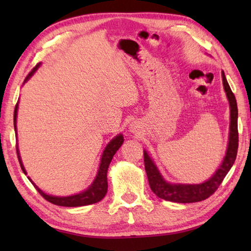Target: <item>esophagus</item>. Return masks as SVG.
<instances>
[{
  "mask_svg": "<svg viewBox=\"0 0 251 251\" xmlns=\"http://www.w3.org/2000/svg\"><path fill=\"white\" fill-rule=\"evenodd\" d=\"M137 128H138V126H137V124H136V123H133V124H130L131 131H135Z\"/></svg>",
  "mask_w": 251,
  "mask_h": 251,
  "instance_id": "1",
  "label": "esophagus"
}]
</instances>
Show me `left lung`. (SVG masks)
I'll return each instance as SVG.
<instances>
[{
    "label": "left lung",
    "mask_w": 251,
    "mask_h": 251,
    "mask_svg": "<svg viewBox=\"0 0 251 251\" xmlns=\"http://www.w3.org/2000/svg\"><path fill=\"white\" fill-rule=\"evenodd\" d=\"M222 78L224 90L226 92V96L229 101L230 108V125H229V138L226 155L220 164L217 171L214 173L210 178H208L201 184H174L165 180L161 175L158 167L156 166L151 157L148 155L146 151H144V164L147 174L148 182L157 197L165 201L173 202H197L205 201L206 198L214 194L219 185L222 184L224 178L226 177L228 172L230 171L233 163H235L237 150H238V108L236 97L230 90V86L226 79L224 71L222 72Z\"/></svg>",
    "instance_id": "1"
}]
</instances>
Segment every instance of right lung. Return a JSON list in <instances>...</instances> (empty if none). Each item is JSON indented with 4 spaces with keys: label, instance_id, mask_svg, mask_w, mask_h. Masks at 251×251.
Masks as SVG:
<instances>
[{
    "label": "right lung",
    "instance_id": "add662e5",
    "mask_svg": "<svg viewBox=\"0 0 251 251\" xmlns=\"http://www.w3.org/2000/svg\"><path fill=\"white\" fill-rule=\"evenodd\" d=\"M41 66V63H39L34 69L32 70L31 73H29L26 78H25L24 83H26L27 80L32 77L33 74L35 73L36 70ZM18 108H19V101L15 106L14 109V129H15V135H18L16 133V117H18ZM124 143V137H123V134H118L115 136L112 141H110L107 145H106L105 150L101 154V158H100V167L99 171H97V175L95 177V179L93 180L92 184L88 186V188H86L82 193L75 194V195H71V196H53V195H49L44 193L43 190L40 189L29 177H27L29 181L32 182L33 186L35 187L37 192H39L42 196H43L46 201L54 203V205L57 206H63V207H80V206H86V205H92V203H96L100 201L101 199L105 197L106 193H107V169L110 164V161L113 159V156L116 154V151L120 150V147L123 145ZM16 152H18V157H19V161L21 165V168H22L23 173L26 175V171H25L24 165L22 163V159H21L20 156V151L19 147L16 145Z\"/></svg>",
    "mask_w": 251,
    "mask_h": 251
}]
</instances>
